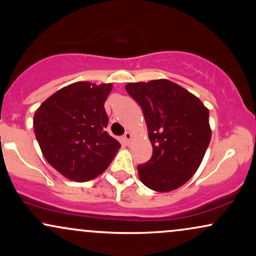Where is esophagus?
Returning <instances> with one entry per match:
<instances>
[{
  "label": "esophagus",
  "instance_id": "esophagus-1",
  "mask_svg": "<svg viewBox=\"0 0 256 256\" xmlns=\"http://www.w3.org/2000/svg\"><path fill=\"white\" fill-rule=\"evenodd\" d=\"M132 138H134V134H132L131 132H126V134H124V137H122V140H124L125 144H130Z\"/></svg>",
  "mask_w": 256,
  "mask_h": 256
}]
</instances>
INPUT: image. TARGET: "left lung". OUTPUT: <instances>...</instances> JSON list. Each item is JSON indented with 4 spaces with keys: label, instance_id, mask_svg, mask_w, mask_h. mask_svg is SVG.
Wrapping results in <instances>:
<instances>
[{
    "label": "left lung",
    "instance_id": "obj_1",
    "mask_svg": "<svg viewBox=\"0 0 256 256\" xmlns=\"http://www.w3.org/2000/svg\"><path fill=\"white\" fill-rule=\"evenodd\" d=\"M142 108L152 158L138 165V177L149 189L168 192L195 174L212 137L210 112L201 100L168 79L125 85Z\"/></svg>",
    "mask_w": 256,
    "mask_h": 256
}]
</instances>
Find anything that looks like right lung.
Segmentation results:
<instances>
[{
	"mask_svg": "<svg viewBox=\"0 0 256 256\" xmlns=\"http://www.w3.org/2000/svg\"><path fill=\"white\" fill-rule=\"evenodd\" d=\"M113 84L77 82L38 107L34 134L43 156L70 180L88 182L107 170L120 149L108 134L106 98Z\"/></svg>",
	"mask_w": 256,
	"mask_h": 256,
	"instance_id": "obj_1",
	"label": "right lung"
}]
</instances>
